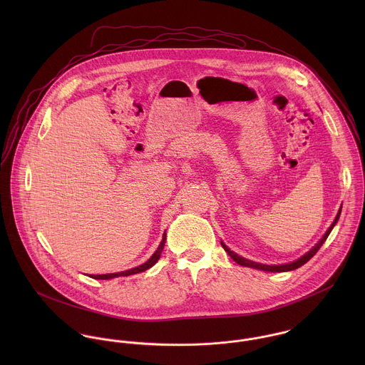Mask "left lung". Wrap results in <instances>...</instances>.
<instances>
[{
  "mask_svg": "<svg viewBox=\"0 0 365 365\" xmlns=\"http://www.w3.org/2000/svg\"><path fill=\"white\" fill-rule=\"evenodd\" d=\"M340 213H341V208L339 210V213H337V216H336V219H334V222L331 223V226L327 229V232L324 233V236L320 239V242L313 247L311 252H308L305 256H302L301 259H298L297 261H294V262H289V264H281V265H267V264H260V262H256V261H250L247 260V259H243V257H240V256H237L236 253H233L223 242H220L222 243V247L225 249V252L233 259V260L236 261L237 264H240V265H245V267H250V268H257V269H262V271H271V272H284V271H292V269H297V268H299L301 265H304L305 262H308V261L312 259L313 256L317 253V250L322 247V245L326 242V239H327V236L330 235V232H331V229H333V226L337 223V220H339V216H340Z\"/></svg>",
  "mask_w": 365,
  "mask_h": 365,
  "instance_id": "8db88e82",
  "label": "left lung"
}]
</instances>
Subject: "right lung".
Returning <instances> with one entry per match:
<instances>
[{"label":"right lung","mask_w":365,"mask_h":365,"mask_svg":"<svg viewBox=\"0 0 365 365\" xmlns=\"http://www.w3.org/2000/svg\"><path fill=\"white\" fill-rule=\"evenodd\" d=\"M164 243H165V233L163 235V240L160 243V246L157 247L156 253L146 261L145 264L139 265V267H135L132 269H128V271H120V272H113V274H101V275H90L91 278H96V279H110V278H115V277H128V275H133V274H138V272H143L146 269H149L150 267H153L156 264L157 260L160 259V255L164 249Z\"/></svg>","instance_id":"1"}]
</instances>
